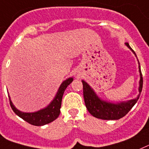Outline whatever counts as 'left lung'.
Here are the masks:
<instances>
[{
  "mask_svg": "<svg viewBox=\"0 0 149 149\" xmlns=\"http://www.w3.org/2000/svg\"><path fill=\"white\" fill-rule=\"evenodd\" d=\"M125 45L136 55L135 52L132 49L130 45L127 42H126ZM139 72L140 75L139 86V94H138L137 97L127 102H121V103H110V102L109 103L101 100L97 95L96 93L94 92V90L90 87V85L87 82H85L84 80H82V85H83V96L85 107L91 115H92L94 117L97 118H100L103 120H118L126 116L129 111L131 109L132 107L136 104L143 89V75H142L139 65Z\"/></svg>",
  "mask_w": 149,
  "mask_h": 149,
  "instance_id": "8db88e82",
  "label": "left lung"
}]
</instances>
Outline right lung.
<instances>
[{
    "label": "right lung",
    "instance_id": "obj_1",
    "mask_svg": "<svg viewBox=\"0 0 149 149\" xmlns=\"http://www.w3.org/2000/svg\"><path fill=\"white\" fill-rule=\"evenodd\" d=\"M73 77L68 78L67 79L64 80L62 82L61 86L59 87L58 91L57 92L55 97L54 98L52 101L49 103V105L47 106L46 108L40 109L34 112H23L19 111V109L15 108L13 104L10 97L9 96L10 99V107L18 116L22 118L23 120L27 121L28 123L35 126H42V125H47L52 121H55L57 118L60 115V109L61 107L62 97L64 94V91L67 87L71 82H73Z\"/></svg>",
    "mask_w": 149,
    "mask_h": 149
}]
</instances>
